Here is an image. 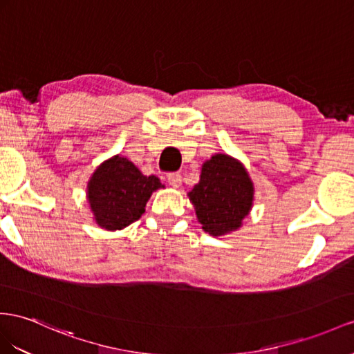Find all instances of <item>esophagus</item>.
Instances as JSON below:
<instances>
[{
    "label": "esophagus",
    "mask_w": 354,
    "mask_h": 354,
    "mask_svg": "<svg viewBox=\"0 0 354 354\" xmlns=\"http://www.w3.org/2000/svg\"><path fill=\"white\" fill-rule=\"evenodd\" d=\"M167 183L174 188H178V187H180V184H183V176H180L179 174H169Z\"/></svg>",
    "instance_id": "34e87169"
}]
</instances>
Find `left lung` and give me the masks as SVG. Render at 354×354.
Instances as JSON below:
<instances>
[{"mask_svg": "<svg viewBox=\"0 0 354 354\" xmlns=\"http://www.w3.org/2000/svg\"><path fill=\"white\" fill-rule=\"evenodd\" d=\"M187 196L203 232L218 238L242 227L254 205V184L238 158L220 152L203 162L201 180Z\"/></svg>", "mask_w": 354, "mask_h": 354, "instance_id": "obj_1", "label": "left lung"}]
</instances>
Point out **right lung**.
Wrapping results in <instances>:
<instances>
[{
	"label": "right lung",
	"instance_id": "1",
	"mask_svg": "<svg viewBox=\"0 0 354 354\" xmlns=\"http://www.w3.org/2000/svg\"><path fill=\"white\" fill-rule=\"evenodd\" d=\"M160 188L165 185L157 176H145L130 160L118 153L91 175L86 201L98 227L116 232L138 221L149 197Z\"/></svg>",
	"mask_w": 354,
	"mask_h": 354
}]
</instances>
